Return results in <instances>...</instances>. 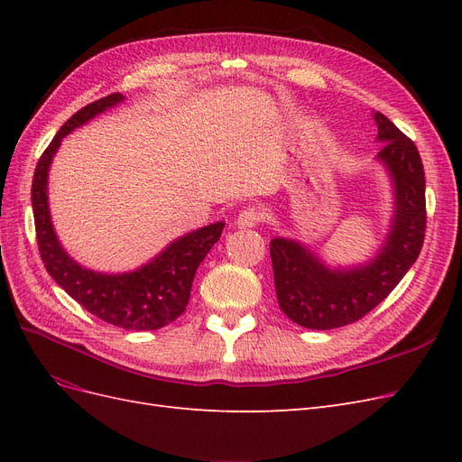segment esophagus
Segmentation results:
<instances>
[{"instance_id":"34e87169","label":"esophagus","mask_w":462,"mask_h":462,"mask_svg":"<svg viewBox=\"0 0 462 462\" xmlns=\"http://www.w3.org/2000/svg\"><path fill=\"white\" fill-rule=\"evenodd\" d=\"M265 221V212L258 206H248L245 208L243 212L236 217V223H239V227H258L260 223Z\"/></svg>"}]
</instances>
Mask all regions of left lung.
I'll return each mask as SVG.
<instances>
[{"mask_svg":"<svg viewBox=\"0 0 462 462\" xmlns=\"http://www.w3.org/2000/svg\"><path fill=\"white\" fill-rule=\"evenodd\" d=\"M377 153L395 183V219L380 256L362 268L331 272L295 241L273 239V265L279 309L295 324L333 329L355 324L397 287L416 262L426 235V177L416 144L383 114L374 116Z\"/></svg>","mask_w":462,"mask_h":462,"instance_id":"left-lung-1","label":"left lung"}]
</instances>
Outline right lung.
I'll use <instances>...</instances> for the list:
<instances>
[{"instance_id":"obj_1","label":"right lung","mask_w":462,"mask_h":462,"mask_svg":"<svg viewBox=\"0 0 462 462\" xmlns=\"http://www.w3.org/2000/svg\"><path fill=\"white\" fill-rule=\"evenodd\" d=\"M121 100L123 96L116 92L79 109L63 123L60 133L53 136L50 146L40 156L31 190L36 243L40 258L53 282L82 309L123 329H160L187 310L194 273L209 248L217 243L226 223L217 221L180 236L141 270L106 275L80 268L77 262L69 258L50 221L46 190L48 170L53 153L61 144V138Z\"/></svg>"}]
</instances>
